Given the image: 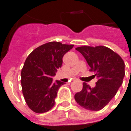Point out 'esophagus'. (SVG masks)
<instances>
[{"instance_id":"34e87169","label":"esophagus","mask_w":131,"mask_h":131,"mask_svg":"<svg viewBox=\"0 0 131 131\" xmlns=\"http://www.w3.org/2000/svg\"><path fill=\"white\" fill-rule=\"evenodd\" d=\"M76 80H77V79H75V78L73 79V81H76Z\"/></svg>"}]
</instances>
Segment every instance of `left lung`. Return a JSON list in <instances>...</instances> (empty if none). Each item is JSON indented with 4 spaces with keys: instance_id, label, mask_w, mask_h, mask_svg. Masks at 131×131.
I'll list each match as a JSON object with an SVG mask.
<instances>
[{
    "instance_id": "1",
    "label": "left lung",
    "mask_w": 131,
    "mask_h": 131,
    "mask_svg": "<svg viewBox=\"0 0 131 131\" xmlns=\"http://www.w3.org/2000/svg\"><path fill=\"white\" fill-rule=\"evenodd\" d=\"M84 56L98 81L91 88L83 83L82 91L75 95L79 106L91 111H99L113 97L123 83L125 63L119 56L107 47L89 46L75 48Z\"/></svg>"
}]
</instances>
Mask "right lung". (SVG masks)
<instances>
[{
	"instance_id": "right-lung-1",
	"label": "right lung",
	"mask_w": 131,
	"mask_h": 131,
	"mask_svg": "<svg viewBox=\"0 0 131 131\" xmlns=\"http://www.w3.org/2000/svg\"><path fill=\"white\" fill-rule=\"evenodd\" d=\"M73 45L50 42L35 49L27 58L21 73L22 92L27 104L38 113L51 110L63 82L52 77L62 67V58Z\"/></svg>"
}]
</instances>
